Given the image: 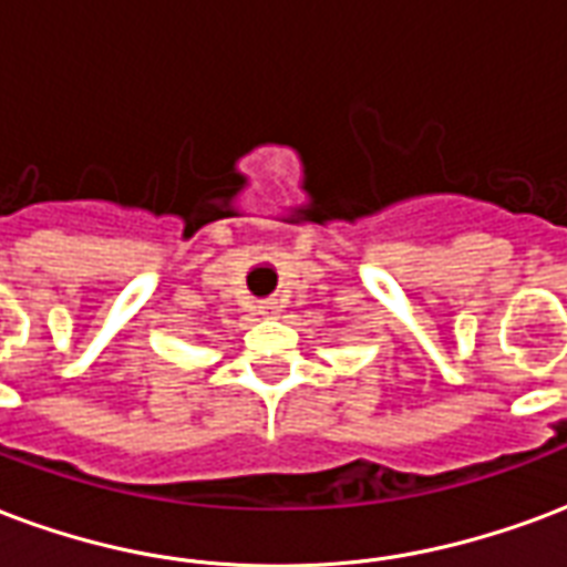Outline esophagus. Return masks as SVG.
I'll use <instances>...</instances> for the list:
<instances>
[{
  "label": "esophagus",
  "instance_id": "1",
  "mask_svg": "<svg viewBox=\"0 0 567 567\" xmlns=\"http://www.w3.org/2000/svg\"><path fill=\"white\" fill-rule=\"evenodd\" d=\"M276 309H279V306H276V303H264L261 306V316H272Z\"/></svg>",
  "mask_w": 567,
  "mask_h": 567
}]
</instances>
